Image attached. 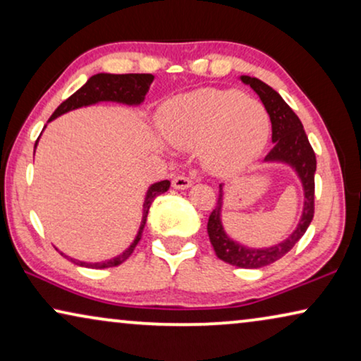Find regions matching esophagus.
I'll list each match as a JSON object with an SVG mask.
<instances>
[{
  "mask_svg": "<svg viewBox=\"0 0 361 361\" xmlns=\"http://www.w3.org/2000/svg\"><path fill=\"white\" fill-rule=\"evenodd\" d=\"M190 185H192V179L187 176H176L174 179H172V187H174V189L184 190V189H189Z\"/></svg>",
  "mask_w": 361,
  "mask_h": 361,
  "instance_id": "obj_1",
  "label": "esophagus"
}]
</instances>
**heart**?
Listing matches in <instances>:
<instances>
[{"instance_id":"1","label":"heart","mask_w":361,"mask_h":361,"mask_svg":"<svg viewBox=\"0 0 361 361\" xmlns=\"http://www.w3.org/2000/svg\"><path fill=\"white\" fill-rule=\"evenodd\" d=\"M162 133L179 149H199L205 169L230 174L259 154L269 135L264 105L236 90H200L162 111Z\"/></svg>"}]
</instances>
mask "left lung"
Wrapping results in <instances>:
<instances>
[{
	"label": "left lung",
	"mask_w": 361,
	"mask_h": 361,
	"mask_svg": "<svg viewBox=\"0 0 361 361\" xmlns=\"http://www.w3.org/2000/svg\"><path fill=\"white\" fill-rule=\"evenodd\" d=\"M241 82L250 85L258 93V97L263 102L266 110H268L271 120V130L273 136L271 140L274 142V147L264 157V162H284L289 164L298 172L300 182L304 187V209L300 216L299 225L295 226L293 235H289L283 243H278L269 248H248L236 243L225 233L224 225H221V205H224V185H220L219 200H216L215 209L212 210L207 224L210 243L214 246L215 255L225 263L238 266L246 269H258L263 266H268L274 261L283 258L286 253L293 250V246L302 238L305 230L309 228L310 221L314 219V174L317 161H315V152L310 146L305 135L304 126L298 115L290 110V106L286 103L276 90H273L259 78L241 75Z\"/></svg>",
	"instance_id": "left-lung-1"
}]
</instances>
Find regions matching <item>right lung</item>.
<instances>
[{"instance_id":"obj_1","label":"right lung","mask_w":361,"mask_h":361,"mask_svg":"<svg viewBox=\"0 0 361 361\" xmlns=\"http://www.w3.org/2000/svg\"><path fill=\"white\" fill-rule=\"evenodd\" d=\"M154 80V75L151 73H121V75H115V73H97V75L90 77L87 80L85 85L67 98L66 102H62L61 105L57 106V110L52 113V116L49 118V121L56 120L57 116L63 115V113L77 110L80 106H88L95 105L98 102H116V103H125V105H140V103L145 100L147 90H149V85ZM46 128V126H44ZM42 135V133H41ZM39 141V137H37ZM36 141V146H37ZM34 146V149H36ZM171 182L169 180H161L152 184L146 192L145 204H142V220L140 225V230H137L136 238L133 240V243L128 246V248L123 251L121 255L115 256V258L102 261V263H87V261H78L73 258H68L73 263L78 266H85V268L92 269H103V268H113V266H118L130 258L133 251H135L137 241L141 240L142 228L146 225L147 212H149V207L157 195L164 194V192L169 190Z\"/></svg>"}]
</instances>
